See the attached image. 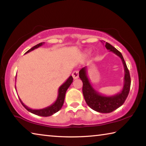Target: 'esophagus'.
<instances>
[{
    "mask_svg": "<svg viewBox=\"0 0 146 146\" xmlns=\"http://www.w3.org/2000/svg\"><path fill=\"white\" fill-rule=\"evenodd\" d=\"M78 71H73L72 73V76L73 79H77L78 78Z\"/></svg>",
    "mask_w": 146,
    "mask_h": 146,
    "instance_id": "esophagus-1",
    "label": "esophagus"
}]
</instances>
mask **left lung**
Instances as JSON below:
<instances>
[{
  "label": "left lung",
  "instance_id": "1",
  "mask_svg": "<svg viewBox=\"0 0 146 146\" xmlns=\"http://www.w3.org/2000/svg\"><path fill=\"white\" fill-rule=\"evenodd\" d=\"M101 42H105V41L102 40L101 41ZM105 46L109 51H111L115 53L122 60L123 69H124V77H123V86L120 92L112 96H106L98 93L91 85L88 76V67L86 66L81 69L79 71V77L83 82V95L89 107L97 112L108 113L117 110L124 103L129 92L131 78L129 70L122 53L108 42L105 43Z\"/></svg>",
  "mask_w": 146,
  "mask_h": 146
}]
</instances>
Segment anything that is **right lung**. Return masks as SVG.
I'll list each match as a JSON object with an SVG mask.
<instances>
[{
	"label": "right lung",
	"mask_w": 146,
	"mask_h": 146,
	"mask_svg": "<svg viewBox=\"0 0 146 146\" xmlns=\"http://www.w3.org/2000/svg\"><path fill=\"white\" fill-rule=\"evenodd\" d=\"M44 44V42H40L38 44H36V46H33V48H31L30 49H29V50L27 51L25 54L30 52V51L34 50V49L39 48V47L42 46ZM73 78L72 77V76H70V77L66 80V82L59 87L58 90V96H57V98H56V100H55V102H54L53 104H51L49 106H48V107H46L45 108L40 109V110H33V109L29 108L28 107V106H26L25 104H24L23 102V101L21 100V98L19 97V100L21 101V104H23L24 107L30 113H33V114H35V115L41 116V117H49V116L52 115L54 114V113L58 112V111L62 108V107L63 104L64 102V98H65L66 91H67L68 88L70 87V85L71 84V83L73 82ZM15 90H16V86H15Z\"/></svg>",
	"instance_id": "right-lung-1"
}]
</instances>
